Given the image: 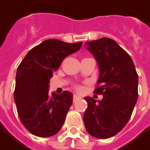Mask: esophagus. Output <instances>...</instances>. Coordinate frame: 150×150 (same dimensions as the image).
<instances>
[{
    "label": "esophagus",
    "mask_w": 150,
    "mask_h": 150,
    "mask_svg": "<svg viewBox=\"0 0 150 150\" xmlns=\"http://www.w3.org/2000/svg\"><path fill=\"white\" fill-rule=\"evenodd\" d=\"M81 97H79V96H78V95H74L73 96V101H75V100H79V99H80Z\"/></svg>",
    "instance_id": "34e87169"
}]
</instances>
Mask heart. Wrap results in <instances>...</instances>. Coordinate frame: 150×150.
<instances>
[{
    "mask_svg": "<svg viewBox=\"0 0 150 150\" xmlns=\"http://www.w3.org/2000/svg\"><path fill=\"white\" fill-rule=\"evenodd\" d=\"M75 88L76 91H78V92H82L83 89V88L82 86L81 85H79V84H77V85L75 86Z\"/></svg>",
    "mask_w": 150,
    "mask_h": 150,
    "instance_id": "obj_1",
    "label": "heart"
}]
</instances>
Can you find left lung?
<instances>
[{"instance_id": "left-lung-1", "label": "left lung", "mask_w": 150, "mask_h": 150, "mask_svg": "<svg viewBox=\"0 0 150 150\" xmlns=\"http://www.w3.org/2000/svg\"><path fill=\"white\" fill-rule=\"evenodd\" d=\"M86 45L100 71L93 93L103 98L97 102L84 97L83 122L91 136L107 139L119 133L132 116L138 98V75L132 57L114 40L104 37Z\"/></svg>"}]
</instances>
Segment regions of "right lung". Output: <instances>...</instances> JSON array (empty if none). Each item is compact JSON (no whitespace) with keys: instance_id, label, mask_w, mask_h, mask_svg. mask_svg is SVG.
Returning a JSON list of instances; mask_svg holds the SVG:
<instances>
[{"instance_id":"obj_1","label":"right lung","mask_w":150,"mask_h":150,"mask_svg":"<svg viewBox=\"0 0 150 150\" xmlns=\"http://www.w3.org/2000/svg\"><path fill=\"white\" fill-rule=\"evenodd\" d=\"M81 46L82 42L71 44L49 39L31 49L18 66L14 101L21 122L31 134L50 137L62 128L73 95L64 91L50 96V80L65 57Z\"/></svg>"}]
</instances>
